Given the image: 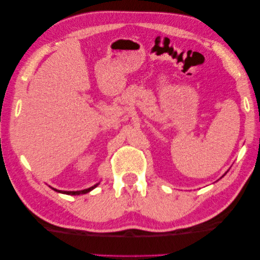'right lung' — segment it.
Here are the masks:
<instances>
[{
	"mask_svg": "<svg viewBox=\"0 0 260 260\" xmlns=\"http://www.w3.org/2000/svg\"><path fill=\"white\" fill-rule=\"evenodd\" d=\"M95 186H98V184L93 185V186H91V188H88V189L80 190V191H61V190H56V189H54V190H55V191H57V192H62V193H66V194H74V196H76V194H83V193H87V192H90V191L94 189Z\"/></svg>",
	"mask_w": 260,
	"mask_h": 260,
	"instance_id": "add662e5",
	"label": "right lung"
}]
</instances>
